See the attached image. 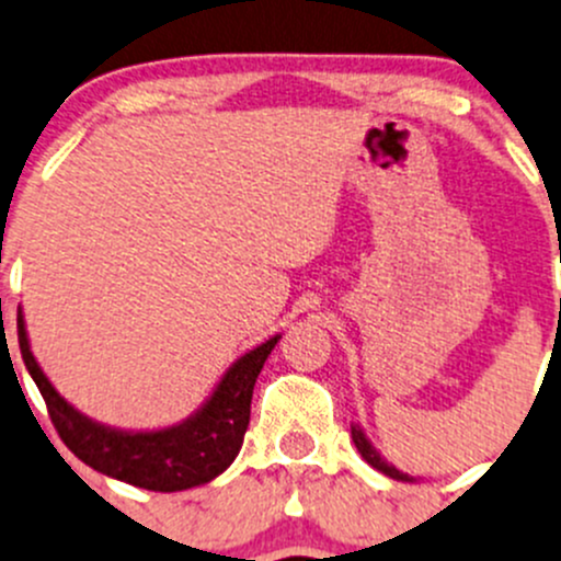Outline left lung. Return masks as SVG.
Here are the masks:
<instances>
[{
	"instance_id": "left-lung-1",
	"label": "left lung",
	"mask_w": 561,
	"mask_h": 561,
	"mask_svg": "<svg viewBox=\"0 0 561 561\" xmlns=\"http://www.w3.org/2000/svg\"><path fill=\"white\" fill-rule=\"evenodd\" d=\"M353 443H355V448H358V454L364 456L366 461L371 463V467L380 469L382 474H388V478H393V480H410L404 472H399V469H396V467H390L386 458H380V454H377V450L371 448L369 439L364 437V432H360L358 426H353Z\"/></svg>"
}]
</instances>
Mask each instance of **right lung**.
I'll list each match as a JSON object with an SVG mask.
<instances>
[{
  "label": "right lung",
  "mask_w": 561,
  "mask_h": 561,
  "mask_svg": "<svg viewBox=\"0 0 561 561\" xmlns=\"http://www.w3.org/2000/svg\"><path fill=\"white\" fill-rule=\"evenodd\" d=\"M276 342L279 336L268 339L236 360L195 417L165 432L127 434L89 421L56 393L32 355L24 317L19 309L21 358L43 393L50 423L61 443L98 472L149 491L192 489L214 480L233 463L249 426L254 380Z\"/></svg>",
  "instance_id": "right-lung-1"
}]
</instances>
